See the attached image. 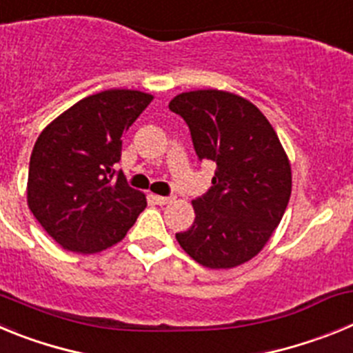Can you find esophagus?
Returning <instances> with one entry per match:
<instances>
[{"instance_id":"1","label":"esophagus","mask_w":353,"mask_h":353,"mask_svg":"<svg viewBox=\"0 0 353 353\" xmlns=\"http://www.w3.org/2000/svg\"><path fill=\"white\" fill-rule=\"evenodd\" d=\"M154 199L157 205H168L171 203V199L173 198H170V196H154Z\"/></svg>"}]
</instances>
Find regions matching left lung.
<instances>
[{"label":"left lung","instance_id":"left-lung-1","mask_svg":"<svg viewBox=\"0 0 353 353\" xmlns=\"http://www.w3.org/2000/svg\"><path fill=\"white\" fill-rule=\"evenodd\" d=\"M170 109L191 130L199 161L215 164L212 187L192 201L194 223L176 240L208 269L245 263L281 223L292 194V170L276 130L256 105L221 90L180 93Z\"/></svg>","mask_w":353,"mask_h":353}]
</instances>
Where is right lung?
Listing matches in <instances>:
<instances>
[{
    "label": "right lung",
    "instance_id": "right-lung-1",
    "mask_svg": "<svg viewBox=\"0 0 353 353\" xmlns=\"http://www.w3.org/2000/svg\"><path fill=\"white\" fill-rule=\"evenodd\" d=\"M154 97L138 90L90 95L51 121L28 171V207L63 249L104 251L127 235L146 198L114 164L121 138Z\"/></svg>",
    "mask_w": 353,
    "mask_h": 353
}]
</instances>
